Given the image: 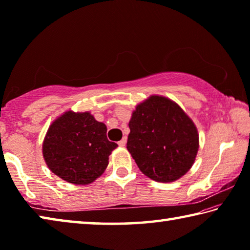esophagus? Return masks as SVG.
Wrapping results in <instances>:
<instances>
[{"label":"esophagus","mask_w":250,"mask_h":250,"mask_svg":"<svg viewBox=\"0 0 250 250\" xmlns=\"http://www.w3.org/2000/svg\"><path fill=\"white\" fill-rule=\"evenodd\" d=\"M125 143H126V138L125 137V138H122L119 142H118V145H119L120 146H125Z\"/></svg>","instance_id":"34e87169"}]
</instances>
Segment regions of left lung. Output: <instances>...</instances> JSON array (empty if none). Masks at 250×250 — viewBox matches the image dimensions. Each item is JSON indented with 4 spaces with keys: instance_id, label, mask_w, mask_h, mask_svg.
Here are the masks:
<instances>
[{
    "instance_id": "left-lung-1",
    "label": "left lung",
    "mask_w": 250,
    "mask_h": 250,
    "mask_svg": "<svg viewBox=\"0 0 250 250\" xmlns=\"http://www.w3.org/2000/svg\"><path fill=\"white\" fill-rule=\"evenodd\" d=\"M126 149L151 180L170 183L185 175L200 146L193 120L174 101L152 95L133 110Z\"/></svg>"
}]
</instances>
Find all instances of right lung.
<instances>
[{"label":"right lung","instance_id":"add662e5","mask_svg":"<svg viewBox=\"0 0 250 250\" xmlns=\"http://www.w3.org/2000/svg\"><path fill=\"white\" fill-rule=\"evenodd\" d=\"M118 146L107 139V126L90 112L68 110L49 125L43 156L55 175L68 183L87 185L103 174Z\"/></svg>","mask_w":250,"mask_h":250}]
</instances>
